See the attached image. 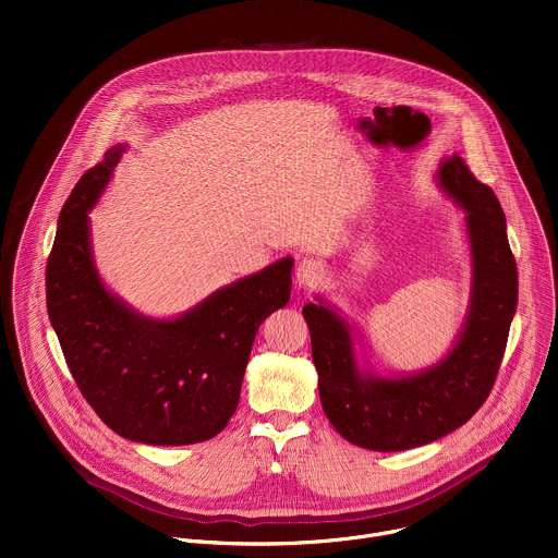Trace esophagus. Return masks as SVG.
<instances>
[{"label":"esophagus","mask_w":558,"mask_h":558,"mask_svg":"<svg viewBox=\"0 0 558 558\" xmlns=\"http://www.w3.org/2000/svg\"><path fill=\"white\" fill-rule=\"evenodd\" d=\"M323 278H325V269L317 260L304 258L298 263V267H295V287L298 289H313L323 282Z\"/></svg>","instance_id":"esophagus-1"}]
</instances>
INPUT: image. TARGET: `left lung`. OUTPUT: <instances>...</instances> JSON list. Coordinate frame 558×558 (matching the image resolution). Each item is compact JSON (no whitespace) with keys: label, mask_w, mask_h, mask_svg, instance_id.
I'll return each mask as SVG.
<instances>
[{"label":"left lung","mask_w":558,"mask_h":558,"mask_svg":"<svg viewBox=\"0 0 558 558\" xmlns=\"http://www.w3.org/2000/svg\"><path fill=\"white\" fill-rule=\"evenodd\" d=\"M437 183L463 211L472 265L463 327L437 364L377 375L360 366L353 329L331 302L317 295L302 308L325 415L366 450H409L463 426L488 400L517 311V263L495 192L459 154L439 163Z\"/></svg>","instance_id":"obj_1"}]
</instances>
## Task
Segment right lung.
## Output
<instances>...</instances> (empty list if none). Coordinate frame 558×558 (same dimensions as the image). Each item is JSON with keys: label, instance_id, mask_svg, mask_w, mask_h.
Here are the masks:
<instances>
[{"label": "right lung", "instance_id": "add662e5", "mask_svg": "<svg viewBox=\"0 0 558 558\" xmlns=\"http://www.w3.org/2000/svg\"><path fill=\"white\" fill-rule=\"evenodd\" d=\"M125 145H114L65 201L46 265V302L68 368L117 435L149 446L216 437L238 397L265 317L291 295L293 258L220 287L177 317H149L112 293L93 254L90 216Z\"/></svg>", "mask_w": 558, "mask_h": 558}]
</instances>
